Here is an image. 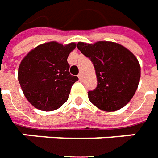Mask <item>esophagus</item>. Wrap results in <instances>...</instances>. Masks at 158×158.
I'll return each instance as SVG.
<instances>
[{
	"label": "esophagus",
	"mask_w": 158,
	"mask_h": 158,
	"mask_svg": "<svg viewBox=\"0 0 158 158\" xmlns=\"http://www.w3.org/2000/svg\"><path fill=\"white\" fill-rule=\"evenodd\" d=\"M78 78H79V80H80V81L82 79V74H81V73H80V74L78 75Z\"/></svg>",
	"instance_id": "esophagus-1"
}]
</instances>
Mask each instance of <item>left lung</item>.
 <instances>
[{"label":"left lung","instance_id":"left-lung-1","mask_svg":"<svg viewBox=\"0 0 158 158\" xmlns=\"http://www.w3.org/2000/svg\"><path fill=\"white\" fill-rule=\"evenodd\" d=\"M78 49L95 67L97 86L88 92L92 103L104 111L124 107L135 95L141 68L136 57L125 47L112 42L77 43Z\"/></svg>","mask_w":158,"mask_h":158}]
</instances>
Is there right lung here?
Wrapping results in <instances>:
<instances>
[{"mask_svg":"<svg viewBox=\"0 0 158 158\" xmlns=\"http://www.w3.org/2000/svg\"><path fill=\"white\" fill-rule=\"evenodd\" d=\"M75 42L63 46L56 42L35 48L22 59L18 81L27 101L36 109L52 111L65 103L78 77L69 73L67 62Z\"/></svg>","mask_w":158,"mask_h":158,"instance_id":"1","label":"right lung"}]
</instances>
